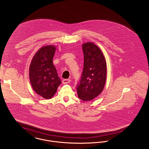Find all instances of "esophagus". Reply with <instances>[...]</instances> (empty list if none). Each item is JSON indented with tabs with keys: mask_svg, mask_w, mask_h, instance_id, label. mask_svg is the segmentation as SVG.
Segmentation results:
<instances>
[{
	"mask_svg": "<svg viewBox=\"0 0 149 149\" xmlns=\"http://www.w3.org/2000/svg\"><path fill=\"white\" fill-rule=\"evenodd\" d=\"M70 82V79H63L62 81L63 84H68Z\"/></svg>",
	"mask_w": 149,
	"mask_h": 149,
	"instance_id": "34e87169",
	"label": "esophagus"
}]
</instances>
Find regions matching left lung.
Returning a JSON list of instances; mask_svg holds the SVG:
<instances>
[{"label": "left lung", "instance_id": "obj_1", "mask_svg": "<svg viewBox=\"0 0 149 149\" xmlns=\"http://www.w3.org/2000/svg\"><path fill=\"white\" fill-rule=\"evenodd\" d=\"M84 53V68L77 91L78 97L89 101L103 91L106 80V61L100 48L92 42L82 45Z\"/></svg>", "mask_w": 149, "mask_h": 149}]
</instances>
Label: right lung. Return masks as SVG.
I'll use <instances>...</instances> for the list:
<instances>
[{"mask_svg":"<svg viewBox=\"0 0 149 149\" xmlns=\"http://www.w3.org/2000/svg\"><path fill=\"white\" fill-rule=\"evenodd\" d=\"M56 47L47 45L41 47L34 56L29 67V78L35 92L45 99H51L61 83L53 63Z\"/></svg>","mask_w":149,"mask_h":149,"instance_id":"obj_1","label":"right lung"}]
</instances>
